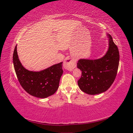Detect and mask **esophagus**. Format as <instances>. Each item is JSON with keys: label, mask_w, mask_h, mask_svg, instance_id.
<instances>
[{"label": "esophagus", "mask_w": 133, "mask_h": 133, "mask_svg": "<svg viewBox=\"0 0 133 133\" xmlns=\"http://www.w3.org/2000/svg\"><path fill=\"white\" fill-rule=\"evenodd\" d=\"M64 66L66 69L69 70H71L74 68L76 67V61L74 59L66 58L64 62Z\"/></svg>", "instance_id": "obj_1"}]
</instances>
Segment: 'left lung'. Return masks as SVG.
I'll list each match as a JSON object with an SVG mask.
<instances>
[{
    "mask_svg": "<svg viewBox=\"0 0 133 133\" xmlns=\"http://www.w3.org/2000/svg\"><path fill=\"white\" fill-rule=\"evenodd\" d=\"M108 36L109 45L103 57L96 60L80 59L77 63V68L82 71L81 78L78 81L79 87L88 94H98L107 91L117 74L119 50L111 36Z\"/></svg>",
    "mask_w": 133,
    "mask_h": 133,
    "instance_id": "1",
    "label": "left lung"
}]
</instances>
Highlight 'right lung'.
I'll return each instance as SVG.
<instances>
[{
    "label": "right lung",
    "mask_w": 133,
    "mask_h": 133,
    "mask_svg": "<svg viewBox=\"0 0 133 133\" xmlns=\"http://www.w3.org/2000/svg\"><path fill=\"white\" fill-rule=\"evenodd\" d=\"M13 64L19 83L28 94L39 98H45L54 94L59 88L63 73V62L41 71H32L23 67L18 59L15 46L13 53Z\"/></svg>",
    "instance_id": "1"
}]
</instances>
